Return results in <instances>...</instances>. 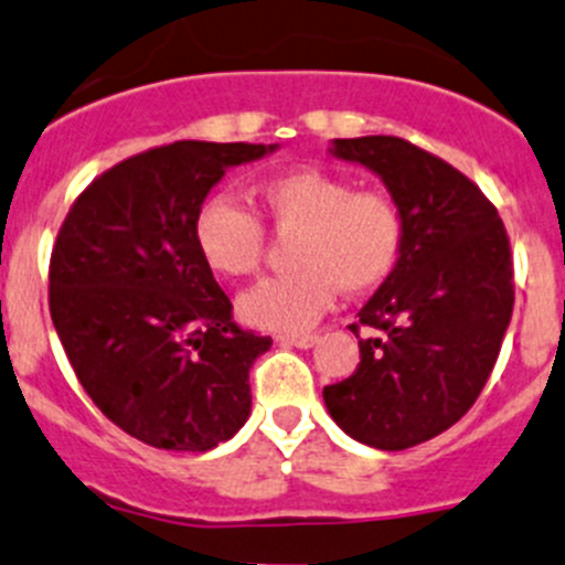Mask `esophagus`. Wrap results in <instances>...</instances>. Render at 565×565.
<instances>
[{
    "label": "esophagus",
    "mask_w": 565,
    "mask_h": 565,
    "mask_svg": "<svg viewBox=\"0 0 565 565\" xmlns=\"http://www.w3.org/2000/svg\"><path fill=\"white\" fill-rule=\"evenodd\" d=\"M317 339H320L317 333H281V337H278V342L292 344V348H311Z\"/></svg>",
    "instance_id": "1"
}]
</instances>
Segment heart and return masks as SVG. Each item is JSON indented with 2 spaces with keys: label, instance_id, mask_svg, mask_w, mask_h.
I'll use <instances>...</instances> for the list:
<instances>
[{
  "label": "heart",
  "instance_id": "obj_1",
  "mask_svg": "<svg viewBox=\"0 0 565 565\" xmlns=\"http://www.w3.org/2000/svg\"><path fill=\"white\" fill-rule=\"evenodd\" d=\"M265 217L292 237L287 276L267 278L239 298L245 322L265 331H298L331 306L337 289L361 295L386 281L403 250V215L392 195L353 190L344 179L295 168L259 184ZM195 248L217 276L243 278L262 267L267 234L259 215L232 195L201 204Z\"/></svg>",
  "mask_w": 565,
  "mask_h": 565
}]
</instances>
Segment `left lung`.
Returning <instances> with one entry per match:
<instances>
[{
  "label": "left lung",
  "mask_w": 565,
  "mask_h": 565,
  "mask_svg": "<svg viewBox=\"0 0 565 565\" xmlns=\"http://www.w3.org/2000/svg\"><path fill=\"white\" fill-rule=\"evenodd\" d=\"M331 151L383 179L405 234L397 267L350 326L375 333L322 399L355 441L405 450L452 428L483 392L513 315L511 239L472 179L403 137L333 140Z\"/></svg>",
  "instance_id": "obj_1"
}]
</instances>
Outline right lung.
<instances>
[{"label":"right lung","mask_w":565,"mask_h":565,"mask_svg":"<svg viewBox=\"0 0 565 565\" xmlns=\"http://www.w3.org/2000/svg\"><path fill=\"white\" fill-rule=\"evenodd\" d=\"M276 146L177 140L118 162L71 204L49 259V311L87 397L160 450L204 452L250 414V366L273 344L245 331L195 248L226 168Z\"/></svg>","instance_id":"obj_1"}]
</instances>
